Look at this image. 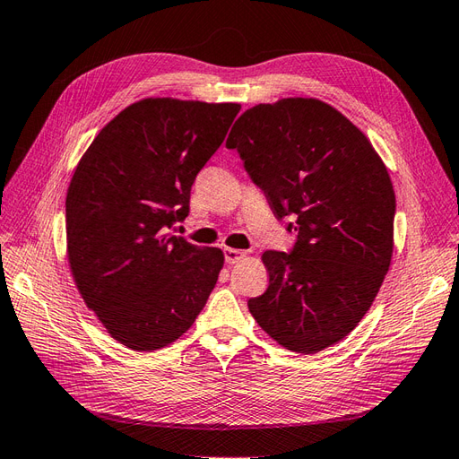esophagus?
<instances>
[{
	"label": "esophagus",
	"instance_id": "esophagus-1",
	"mask_svg": "<svg viewBox=\"0 0 459 459\" xmlns=\"http://www.w3.org/2000/svg\"><path fill=\"white\" fill-rule=\"evenodd\" d=\"M245 255H247V253L241 251V249H230V247H226V249H224V258H226L228 264H235V263H238V260H241Z\"/></svg>",
	"mask_w": 459,
	"mask_h": 459
}]
</instances>
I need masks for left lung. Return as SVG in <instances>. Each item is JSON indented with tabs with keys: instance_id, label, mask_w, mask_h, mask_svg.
Here are the masks:
<instances>
[{
	"instance_id": "obj_1",
	"label": "left lung",
	"mask_w": 459,
	"mask_h": 459,
	"mask_svg": "<svg viewBox=\"0 0 459 459\" xmlns=\"http://www.w3.org/2000/svg\"><path fill=\"white\" fill-rule=\"evenodd\" d=\"M228 148L297 233L291 253L266 251L268 290L249 311L272 340L318 353L359 325L390 268L395 195L361 129L316 98L258 104L235 121Z\"/></svg>"
}]
</instances>
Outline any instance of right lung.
<instances>
[{"instance_id":"obj_1","label":"right lung","mask_w":459,"mask_h":459,"mask_svg":"<svg viewBox=\"0 0 459 459\" xmlns=\"http://www.w3.org/2000/svg\"><path fill=\"white\" fill-rule=\"evenodd\" d=\"M239 104L144 98L96 134L65 199L67 258L86 307L134 351L187 332L224 266L218 247L168 233Z\"/></svg>"}]
</instances>
